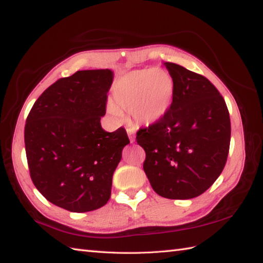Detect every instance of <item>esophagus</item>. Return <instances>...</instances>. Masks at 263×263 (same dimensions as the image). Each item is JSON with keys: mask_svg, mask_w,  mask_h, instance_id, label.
I'll use <instances>...</instances> for the list:
<instances>
[{"mask_svg": "<svg viewBox=\"0 0 263 263\" xmlns=\"http://www.w3.org/2000/svg\"><path fill=\"white\" fill-rule=\"evenodd\" d=\"M127 136H128V139H130V142L135 143L136 136H135V131H133L132 128H127Z\"/></svg>", "mask_w": 263, "mask_h": 263, "instance_id": "esophagus-1", "label": "esophagus"}]
</instances>
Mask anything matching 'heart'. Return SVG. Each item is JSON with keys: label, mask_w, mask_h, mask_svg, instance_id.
I'll list each match as a JSON object with an SVG mask.
<instances>
[{"label": "heart", "mask_w": 263, "mask_h": 263, "mask_svg": "<svg viewBox=\"0 0 263 263\" xmlns=\"http://www.w3.org/2000/svg\"><path fill=\"white\" fill-rule=\"evenodd\" d=\"M175 95V82L165 70H136L117 81L111 92L109 113L120 120L121 111L131 113L140 126L160 122L168 113Z\"/></svg>", "instance_id": "heart-1"}]
</instances>
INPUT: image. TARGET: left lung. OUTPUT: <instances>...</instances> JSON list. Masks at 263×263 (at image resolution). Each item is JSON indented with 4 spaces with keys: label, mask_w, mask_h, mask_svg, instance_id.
Wrapping results in <instances>:
<instances>
[{
    "label": "left lung",
    "mask_w": 263,
    "mask_h": 263,
    "mask_svg": "<svg viewBox=\"0 0 263 263\" xmlns=\"http://www.w3.org/2000/svg\"><path fill=\"white\" fill-rule=\"evenodd\" d=\"M165 66L175 82L173 104L163 120L137 133V142L146 152L143 171L154 191L187 200L206 191L224 170L230 113L206 78L175 63Z\"/></svg>",
    "instance_id": "obj_1"
}]
</instances>
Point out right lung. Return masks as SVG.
Instances as JSON below:
<instances>
[{
  "instance_id": "add662e5",
  "label": "right lung",
  "mask_w": 263,
  "mask_h": 263,
  "mask_svg": "<svg viewBox=\"0 0 263 263\" xmlns=\"http://www.w3.org/2000/svg\"><path fill=\"white\" fill-rule=\"evenodd\" d=\"M113 70H83L48 87L33 104L25 126L31 180L53 204L72 212L105 205L111 180L130 143L123 127L105 131Z\"/></svg>"
}]
</instances>
